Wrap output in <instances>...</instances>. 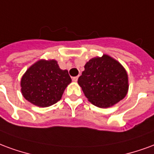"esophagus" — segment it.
I'll use <instances>...</instances> for the list:
<instances>
[{
	"mask_svg": "<svg viewBox=\"0 0 154 154\" xmlns=\"http://www.w3.org/2000/svg\"><path fill=\"white\" fill-rule=\"evenodd\" d=\"M78 76H75V77H73V79H72V80L73 81H75V82H76L77 81V80H78Z\"/></svg>",
	"mask_w": 154,
	"mask_h": 154,
	"instance_id": "esophagus-1",
	"label": "esophagus"
}]
</instances>
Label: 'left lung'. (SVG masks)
I'll list each match as a JSON object with an SVG mask.
<instances>
[{"label":"left lung","mask_w":154,"mask_h":154,"mask_svg":"<svg viewBox=\"0 0 154 154\" xmlns=\"http://www.w3.org/2000/svg\"><path fill=\"white\" fill-rule=\"evenodd\" d=\"M78 84L91 103L103 108L122 100L129 87L125 69L106 55L93 58L85 64Z\"/></svg>","instance_id":"obj_1"}]
</instances>
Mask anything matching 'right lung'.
I'll return each instance as SVG.
<instances>
[{
	"mask_svg": "<svg viewBox=\"0 0 154 154\" xmlns=\"http://www.w3.org/2000/svg\"><path fill=\"white\" fill-rule=\"evenodd\" d=\"M70 82L68 71L60 69L56 60H41L23 75L21 91L26 100L36 106L46 107L60 100Z\"/></svg>",
	"mask_w": 154,
	"mask_h": 154,
	"instance_id": "add662e5",
	"label": "right lung"
}]
</instances>
